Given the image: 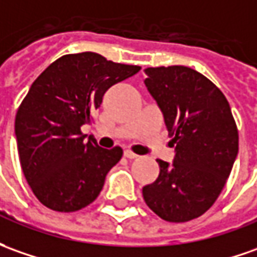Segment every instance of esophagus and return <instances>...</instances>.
I'll return each instance as SVG.
<instances>
[{"instance_id": "obj_1", "label": "esophagus", "mask_w": 257, "mask_h": 257, "mask_svg": "<svg viewBox=\"0 0 257 257\" xmlns=\"http://www.w3.org/2000/svg\"><path fill=\"white\" fill-rule=\"evenodd\" d=\"M123 156H125V158H128V159L139 158V156H138L136 153H134V152H132V151H129V149H126V151L123 152Z\"/></svg>"}]
</instances>
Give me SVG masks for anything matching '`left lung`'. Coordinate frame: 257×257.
Returning <instances> with one entry per match:
<instances>
[{
	"label": "left lung",
	"instance_id": "1",
	"mask_svg": "<svg viewBox=\"0 0 257 257\" xmlns=\"http://www.w3.org/2000/svg\"><path fill=\"white\" fill-rule=\"evenodd\" d=\"M145 84L176 146L173 163L158 160L159 177L142 190L148 207L169 222L207 212L221 194L239 149L231 106L222 91L186 66L148 67Z\"/></svg>",
	"mask_w": 257,
	"mask_h": 257
}]
</instances>
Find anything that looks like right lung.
Returning a JSON list of instances; mask_svg holds the SVG:
<instances>
[{
	"instance_id": "right-lung-1",
	"label": "right lung",
	"mask_w": 257,
	"mask_h": 257,
	"mask_svg": "<svg viewBox=\"0 0 257 257\" xmlns=\"http://www.w3.org/2000/svg\"><path fill=\"white\" fill-rule=\"evenodd\" d=\"M139 70L83 52L59 57L33 81L17 111L15 135L24 176L45 207L73 212L98 197L123 152L85 141L81 126L109 87Z\"/></svg>"
}]
</instances>
